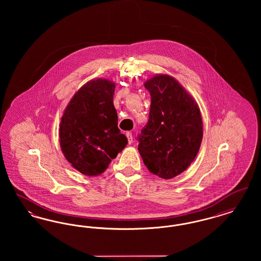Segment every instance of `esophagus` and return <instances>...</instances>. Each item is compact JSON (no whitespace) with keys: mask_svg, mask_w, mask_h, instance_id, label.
Returning <instances> with one entry per match:
<instances>
[{"mask_svg":"<svg viewBox=\"0 0 261 261\" xmlns=\"http://www.w3.org/2000/svg\"><path fill=\"white\" fill-rule=\"evenodd\" d=\"M126 137H127V139H128V143H129V144H131V143L133 142V136H132V133H131V132H127V133H126Z\"/></svg>","mask_w":261,"mask_h":261,"instance_id":"esophagus-1","label":"esophagus"}]
</instances>
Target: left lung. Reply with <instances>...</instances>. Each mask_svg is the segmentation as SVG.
Masks as SVG:
<instances>
[{
	"label": "left lung",
	"instance_id": "1",
	"mask_svg": "<svg viewBox=\"0 0 261 261\" xmlns=\"http://www.w3.org/2000/svg\"><path fill=\"white\" fill-rule=\"evenodd\" d=\"M150 95L148 123L137 137L150 173L171 179L195 160L202 140L198 105L173 77L156 75L146 82Z\"/></svg>",
	"mask_w": 261,
	"mask_h": 261
}]
</instances>
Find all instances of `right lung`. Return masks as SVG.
Listing matches in <instances>:
<instances>
[{
  "label": "right lung",
  "mask_w": 261,
  "mask_h": 261,
  "mask_svg": "<svg viewBox=\"0 0 261 261\" xmlns=\"http://www.w3.org/2000/svg\"><path fill=\"white\" fill-rule=\"evenodd\" d=\"M114 88L107 79L88 82L75 94L62 115V152L82 174L102 173L128 143L117 126Z\"/></svg>",
  "instance_id": "right-lung-1"
}]
</instances>
